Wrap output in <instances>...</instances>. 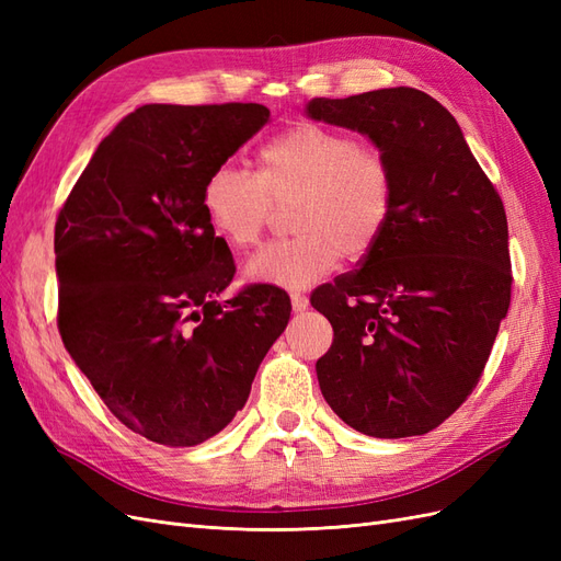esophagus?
Masks as SVG:
<instances>
[{"label":"esophagus","instance_id":"1","mask_svg":"<svg viewBox=\"0 0 561 561\" xmlns=\"http://www.w3.org/2000/svg\"><path fill=\"white\" fill-rule=\"evenodd\" d=\"M290 301H293V309L299 311H307L309 309V297L304 293H290Z\"/></svg>","mask_w":561,"mask_h":561}]
</instances>
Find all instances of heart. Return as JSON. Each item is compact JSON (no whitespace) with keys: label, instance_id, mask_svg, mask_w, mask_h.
Masks as SVG:
<instances>
[{"label":"heart","instance_id":"heart-1","mask_svg":"<svg viewBox=\"0 0 561 561\" xmlns=\"http://www.w3.org/2000/svg\"><path fill=\"white\" fill-rule=\"evenodd\" d=\"M396 165L388 151L351 133L297 124L257 151V175L233 163L215 165L203 182L201 206L215 236L233 252L262 239L274 206H287L290 241L264 245L248 260L250 283L307 287L342 262L377 248L396 210Z\"/></svg>","mask_w":561,"mask_h":561}]
</instances>
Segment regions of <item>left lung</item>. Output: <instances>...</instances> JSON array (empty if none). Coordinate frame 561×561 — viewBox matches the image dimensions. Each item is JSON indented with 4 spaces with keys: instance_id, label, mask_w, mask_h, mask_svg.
I'll list each match as a JSON object with an SVG mask.
<instances>
[{
    "instance_id": "8db88e82",
    "label": "left lung",
    "mask_w": 561,
    "mask_h": 561,
    "mask_svg": "<svg viewBox=\"0 0 561 561\" xmlns=\"http://www.w3.org/2000/svg\"><path fill=\"white\" fill-rule=\"evenodd\" d=\"M309 114L369 135L398 180L377 248L311 295L334 330L316 363L322 398L365 435H423L478 386L511 307L503 201L456 118L428 93L316 98Z\"/></svg>"
}]
</instances>
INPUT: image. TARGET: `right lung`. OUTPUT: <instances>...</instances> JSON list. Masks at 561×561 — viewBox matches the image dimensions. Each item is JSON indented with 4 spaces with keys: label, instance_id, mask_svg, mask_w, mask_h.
Segmentation results:
<instances>
[{
    "label": "right lung",
    "instance_id": "add662e5",
    "mask_svg": "<svg viewBox=\"0 0 561 561\" xmlns=\"http://www.w3.org/2000/svg\"><path fill=\"white\" fill-rule=\"evenodd\" d=\"M268 116L254 103L138 107L58 213L62 344L110 412L157 445L222 431L290 320L276 285L217 299L236 264L201 206L213 168Z\"/></svg>",
    "mask_w": 561,
    "mask_h": 561
}]
</instances>
